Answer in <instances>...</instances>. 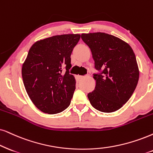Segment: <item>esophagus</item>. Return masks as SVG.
Listing matches in <instances>:
<instances>
[{
	"label": "esophagus",
	"instance_id": "34e87169",
	"mask_svg": "<svg viewBox=\"0 0 153 153\" xmlns=\"http://www.w3.org/2000/svg\"><path fill=\"white\" fill-rule=\"evenodd\" d=\"M84 78V76H82V75H77V79H78V80H82V79Z\"/></svg>",
	"mask_w": 153,
	"mask_h": 153
}]
</instances>
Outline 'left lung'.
<instances>
[{
  "label": "left lung",
  "instance_id": "left-lung-1",
  "mask_svg": "<svg viewBox=\"0 0 153 153\" xmlns=\"http://www.w3.org/2000/svg\"><path fill=\"white\" fill-rule=\"evenodd\" d=\"M94 61V90L88 94L98 111L114 112L130 99L138 82L139 71L134 52L128 44L102 32L82 34Z\"/></svg>",
  "mask_w": 153,
  "mask_h": 153
}]
</instances>
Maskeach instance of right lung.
I'll return each mask as SVG.
<instances>
[{"label":"right lung","instance_id":"obj_1","mask_svg":"<svg viewBox=\"0 0 153 153\" xmlns=\"http://www.w3.org/2000/svg\"><path fill=\"white\" fill-rule=\"evenodd\" d=\"M80 39V34L53 36L35 42L28 52L23 82L30 100L44 113H60L70 105L75 90L71 55Z\"/></svg>","mask_w":153,"mask_h":153}]
</instances>
